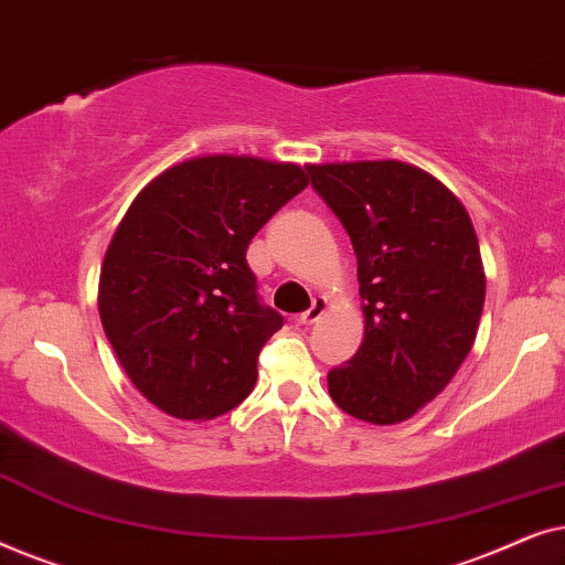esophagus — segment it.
I'll use <instances>...</instances> for the list:
<instances>
[{
  "instance_id": "1",
  "label": "esophagus",
  "mask_w": 565,
  "mask_h": 565,
  "mask_svg": "<svg viewBox=\"0 0 565 565\" xmlns=\"http://www.w3.org/2000/svg\"><path fill=\"white\" fill-rule=\"evenodd\" d=\"M323 311H327V300L323 298H313V306L308 308V311H303L298 316V323H303V327H311V323H316L323 316Z\"/></svg>"
}]
</instances>
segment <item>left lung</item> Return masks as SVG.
<instances>
[{
  "mask_svg": "<svg viewBox=\"0 0 565 565\" xmlns=\"http://www.w3.org/2000/svg\"><path fill=\"white\" fill-rule=\"evenodd\" d=\"M308 180L358 254L365 339L329 370L344 414L396 424L443 393L473 347L486 277L460 200L404 161L311 164Z\"/></svg>",
  "mask_w": 565,
  "mask_h": 565,
  "instance_id": "left-lung-1",
  "label": "left lung"
}]
</instances>
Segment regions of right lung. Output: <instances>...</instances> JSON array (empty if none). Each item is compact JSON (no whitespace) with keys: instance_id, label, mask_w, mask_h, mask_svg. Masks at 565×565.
<instances>
[{"instance_id":"1","label":"right lung","mask_w":565,"mask_h":565,"mask_svg":"<svg viewBox=\"0 0 565 565\" xmlns=\"http://www.w3.org/2000/svg\"><path fill=\"white\" fill-rule=\"evenodd\" d=\"M298 164L200 157L159 174L128 207L99 275V319L122 370L177 419L242 404L282 316L262 303L249 242L306 190Z\"/></svg>"}]
</instances>
